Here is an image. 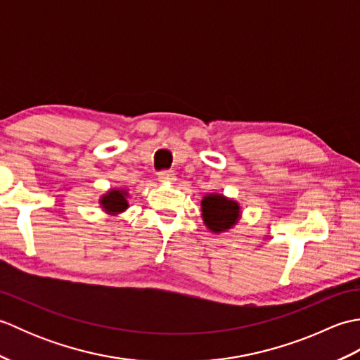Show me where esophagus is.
I'll return each mask as SVG.
<instances>
[{"label": "esophagus", "mask_w": 360, "mask_h": 360, "mask_svg": "<svg viewBox=\"0 0 360 360\" xmlns=\"http://www.w3.org/2000/svg\"><path fill=\"white\" fill-rule=\"evenodd\" d=\"M159 181L164 182V184H173L176 181V176L173 172H162L159 173Z\"/></svg>", "instance_id": "obj_1"}]
</instances>
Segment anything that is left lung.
Returning a JSON list of instances; mask_svg holds the SVG:
<instances>
[{
  "label": "left lung",
  "instance_id": "1",
  "mask_svg": "<svg viewBox=\"0 0 360 360\" xmlns=\"http://www.w3.org/2000/svg\"><path fill=\"white\" fill-rule=\"evenodd\" d=\"M241 205L223 193H207L201 200V217L212 233H224L241 219Z\"/></svg>",
  "mask_w": 360,
  "mask_h": 360
}]
</instances>
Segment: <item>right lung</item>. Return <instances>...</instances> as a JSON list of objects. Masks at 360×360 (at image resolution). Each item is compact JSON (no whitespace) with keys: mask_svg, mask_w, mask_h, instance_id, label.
I'll return each mask as SVG.
<instances>
[{"mask_svg":"<svg viewBox=\"0 0 360 360\" xmlns=\"http://www.w3.org/2000/svg\"><path fill=\"white\" fill-rule=\"evenodd\" d=\"M128 190L127 188H119L112 187L98 198V204H101L102 210L110 217H117L120 213H124L128 207Z\"/></svg>","mask_w":360,"mask_h":360,"instance_id":"add662e5","label":"right lung"}]
</instances>
